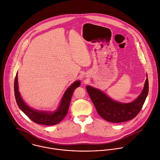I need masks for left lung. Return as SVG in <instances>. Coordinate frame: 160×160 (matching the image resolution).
I'll return each instance as SVG.
<instances>
[{
  "label": "left lung",
  "instance_id": "obj_1",
  "mask_svg": "<svg viewBox=\"0 0 160 160\" xmlns=\"http://www.w3.org/2000/svg\"><path fill=\"white\" fill-rule=\"evenodd\" d=\"M87 90L99 115L112 123H122L133 119L140 112L148 93V79L138 97L131 103L114 101L98 89L87 86Z\"/></svg>",
  "mask_w": 160,
  "mask_h": 160
}]
</instances>
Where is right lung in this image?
<instances>
[{
  "label": "right lung",
  "mask_w": 160,
  "mask_h": 160,
  "mask_svg": "<svg viewBox=\"0 0 160 160\" xmlns=\"http://www.w3.org/2000/svg\"><path fill=\"white\" fill-rule=\"evenodd\" d=\"M80 85V81L73 83L65 91L59 107L53 113L37 111L30 108L22 100L18 88L17 73L14 82V93L16 102L19 108L33 122L43 125H55L59 123L66 116L74 90Z\"/></svg>",
  "instance_id": "1"
}]
</instances>
